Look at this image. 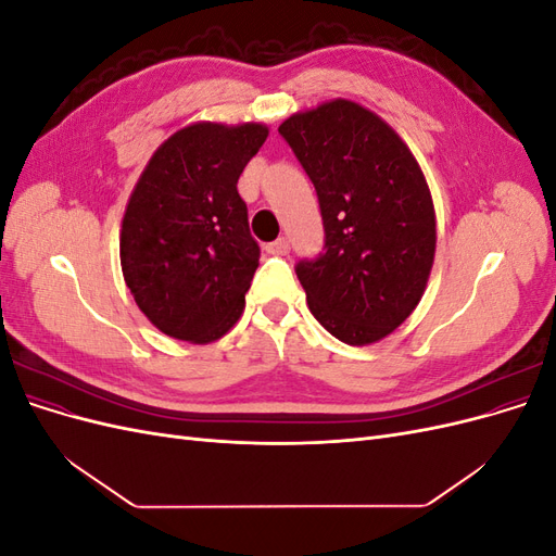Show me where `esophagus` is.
Instances as JSON below:
<instances>
[{"instance_id": "obj_1", "label": "esophagus", "mask_w": 556, "mask_h": 556, "mask_svg": "<svg viewBox=\"0 0 556 556\" xmlns=\"http://www.w3.org/2000/svg\"><path fill=\"white\" fill-rule=\"evenodd\" d=\"M266 250L271 252V255H280V257H282V255H288V252H290V241L285 239V237H280V239H276L274 243H268Z\"/></svg>"}]
</instances>
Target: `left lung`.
Segmentation results:
<instances>
[{"label":"left lung","instance_id":"8db88e82","mask_svg":"<svg viewBox=\"0 0 556 556\" xmlns=\"http://www.w3.org/2000/svg\"><path fill=\"white\" fill-rule=\"evenodd\" d=\"M280 137L315 185L325 252L294 271L315 319L348 345L392 333L425 294L435 252L427 180L408 146L364 106L333 99Z\"/></svg>","mask_w":556,"mask_h":556}]
</instances>
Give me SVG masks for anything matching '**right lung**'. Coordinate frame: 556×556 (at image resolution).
Returning a JSON list of instances; mask_svg holds the SVG:
<instances>
[{
  "mask_svg": "<svg viewBox=\"0 0 556 556\" xmlns=\"http://www.w3.org/2000/svg\"><path fill=\"white\" fill-rule=\"evenodd\" d=\"M268 137L264 125L197 123L150 157L123 217V276L166 336L211 343L243 313L260 266L237 182Z\"/></svg>",
  "mask_w": 556,
  "mask_h": 556,
  "instance_id": "right-lung-1",
  "label": "right lung"
}]
</instances>
